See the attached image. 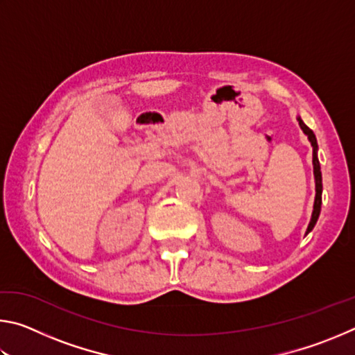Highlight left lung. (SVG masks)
Instances as JSON below:
<instances>
[{"mask_svg":"<svg viewBox=\"0 0 355 355\" xmlns=\"http://www.w3.org/2000/svg\"><path fill=\"white\" fill-rule=\"evenodd\" d=\"M297 122H299V127L300 130L304 131V135L309 137V142L311 144V147H313V175H315V203H313V213H311V219H310V224L307 227V232H305V235H309V233L313 230V227L316 225V220L320 218V213H321V203H322V175H321V166H320V159H318V142H316V136L313 135V131H311L307 125L302 122V119L297 116Z\"/></svg>","mask_w":355,"mask_h":355,"instance_id":"left-lung-1","label":"left lung"}]
</instances>
